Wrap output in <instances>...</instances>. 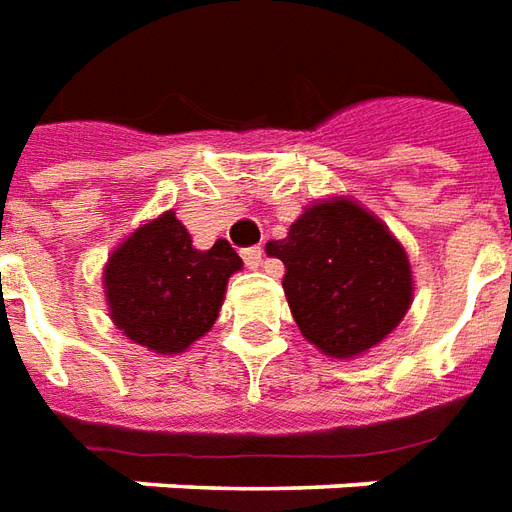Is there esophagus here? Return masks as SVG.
I'll use <instances>...</instances> for the list:
<instances>
[{"instance_id":"esophagus-1","label":"esophagus","mask_w":512,"mask_h":512,"mask_svg":"<svg viewBox=\"0 0 512 512\" xmlns=\"http://www.w3.org/2000/svg\"><path fill=\"white\" fill-rule=\"evenodd\" d=\"M262 256H264L262 248H245V250H242V259H245V264H248L250 270H256V267L262 264Z\"/></svg>"}]
</instances>
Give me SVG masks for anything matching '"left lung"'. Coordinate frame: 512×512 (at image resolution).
<instances>
[{
	"instance_id": "left-lung-1",
	"label": "left lung",
	"mask_w": 512,
	"mask_h": 512,
	"mask_svg": "<svg viewBox=\"0 0 512 512\" xmlns=\"http://www.w3.org/2000/svg\"><path fill=\"white\" fill-rule=\"evenodd\" d=\"M267 250L284 262V292L297 328L322 353H364L383 342L411 306L405 250L353 201L314 204Z\"/></svg>"
}]
</instances>
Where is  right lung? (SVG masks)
Returning a JSON list of instances; mask_svg holds the SVG:
<instances>
[{
  "label": "right lung",
  "mask_w": 512,
  "mask_h": 512,
  "mask_svg": "<svg viewBox=\"0 0 512 512\" xmlns=\"http://www.w3.org/2000/svg\"><path fill=\"white\" fill-rule=\"evenodd\" d=\"M237 250L217 239L192 248L190 231L173 212L137 228L110 256L104 286L110 314L132 342L154 353H181L217 320Z\"/></svg>",
  "instance_id": "1"
}]
</instances>
